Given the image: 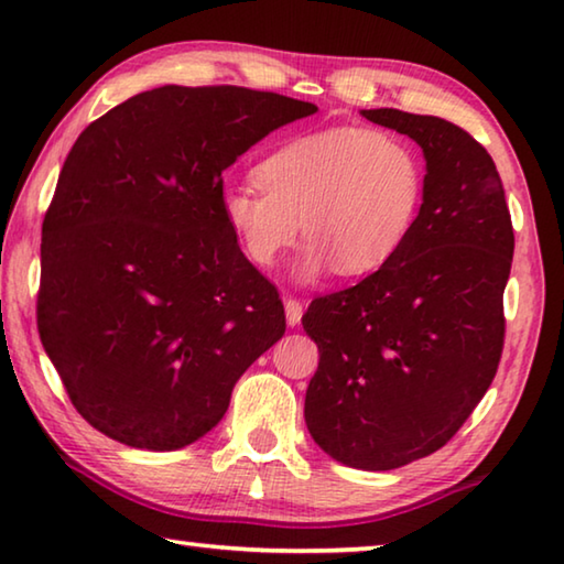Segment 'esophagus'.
<instances>
[{
  "mask_svg": "<svg viewBox=\"0 0 564 564\" xmlns=\"http://www.w3.org/2000/svg\"><path fill=\"white\" fill-rule=\"evenodd\" d=\"M284 312H288V324L290 327H297L300 319H302V302L288 297L284 300Z\"/></svg>",
  "mask_w": 564,
  "mask_h": 564,
  "instance_id": "34e87169",
  "label": "esophagus"
}]
</instances>
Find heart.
<instances>
[{
	"mask_svg": "<svg viewBox=\"0 0 564 564\" xmlns=\"http://www.w3.org/2000/svg\"><path fill=\"white\" fill-rule=\"evenodd\" d=\"M254 187L223 193V217L247 260L272 267L300 227L312 242L300 276L337 267L359 276L381 270L409 240L426 193V165L406 135L334 126L282 143L257 163ZM303 225H299V220Z\"/></svg>",
	"mask_w": 564,
	"mask_h": 564,
	"instance_id": "obj_1",
	"label": "heart"
}]
</instances>
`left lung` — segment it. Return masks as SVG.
<instances>
[{
	"mask_svg": "<svg viewBox=\"0 0 564 564\" xmlns=\"http://www.w3.org/2000/svg\"><path fill=\"white\" fill-rule=\"evenodd\" d=\"M361 113L423 148L426 193L391 262L304 312L319 349L304 421L334 460L393 470L446 446L496 379L516 235L496 163L468 131L399 108Z\"/></svg>",
	"mask_w": 564,
	"mask_h": 564,
	"instance_id": "8db88e82",
	"label": "left lung"
}]
</instances>
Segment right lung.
I'll use <instances>...</instances> for the list:
<instances>
[{
  "label": "right lung",
  "instance_id": "obj_1",
  "mask_svg": "<svg viewBox=\"0 0 564 564\" xmlns=\"http://www.w3.org/2000/svg\"><path fill=\"white\" fill-rule=\"evenodd\" d=\"M314 111L242 86H161L76 138L42 225L36 327L96 431L183 448L282 339L280 292L225 225L223 171Z\"/></svg>",
  "mask_w": 564,
  "mask_h": 564
}]
</instances>
